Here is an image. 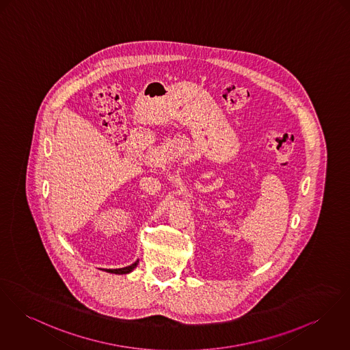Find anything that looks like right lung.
<instances>
[{
  "label": "right lung",
  "instance_id": "obj_1",
  "mask_svg": "<svg viewBox=\"0 0 350 350\" xmlns=\"http://www.w3.org/2000/svg\"><path fill=\"white\" fill-rule=\"evenodd\" d=\"M137 265H138V260L135 261V264H132V265H129V267H125V268H121V269H107L105 271L113 273V274H128V273L133 271Z\"/></svg>",
  "mask_w": 350,
  "mask_h": 350
}]
</instances>
